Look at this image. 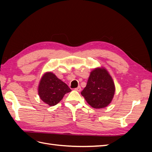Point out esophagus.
<instances>
[{
	"label": "esophagus",
	"instance_id": "obj_1",
	"mask_svg": "<svg viewBox=\"0 0 152 152\" xmlns=\"http://www.w3.org/2000/svg\"><path fill=\"white\" fill-rule=\"evenodd\" d=\"M81 87H80V86H79L78 87H77V88H75V91H78V92H80V91H81Z\"/></svg>",
	"mask_w": 152,
	"mask_h": 152
}]
</instances>
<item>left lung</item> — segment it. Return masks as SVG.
Segmentation results:
<instances>
[{
  "mask_svg": "<svg viewBox=\"0 0 152 152\" xmlns=\"http://www.w3.org/2000/svg\"><path fill=\"white\" fill-rule=\"evenodd\" d=\"M115 87L112 77L104 67L96 68L90 73L81 94L94 108H103L112 102Z\"/></svg>",
  "mask_w": 152,
  "mask_h": 152,
  "instance_id": "left-lung-1",
  "label": "left lung"
}]
</instances>
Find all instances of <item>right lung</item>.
I'll return each instance as SVG.
<instances>
[{
	"label": "right lung",
	"mask_w": 152,
	"mask_h": 152,
	"mask_svg": "<svg viewBox=\"0 0 152 152\" xmlns=\"http://www.w3.org/2000/svg\"><path fill=\"white\" fill-rule=\"evenodd\" d=\"M72 90L65 82L51 72L45 73L41 77L38 86L40 98L49 106L57 104L65 94Z\"/></svg>",
	"instance_id": "1"
}]
</instances>
